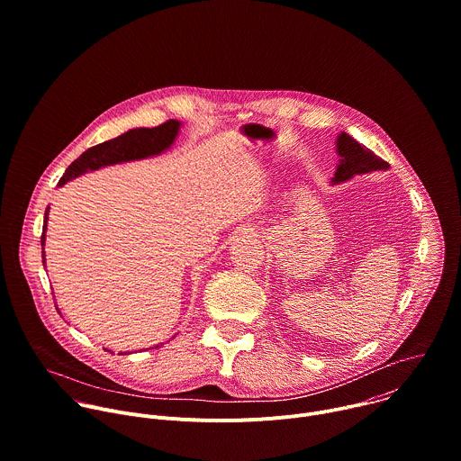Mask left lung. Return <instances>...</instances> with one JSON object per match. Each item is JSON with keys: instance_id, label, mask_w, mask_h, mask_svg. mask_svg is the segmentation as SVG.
Wrapping results in <instances>:
<instances>
[{"instance_id": "obj_1", "label": "left lung", "mask_w": 461, "mask_h": 461, "mask_svg": "<svg viewBox=\"0 0 461 461\" xmlns=\"http://www.w3.org/2000/svg\"><path fill=\"white\" fill-rule=\"evenodd\" d=\"M335 144H337V153L340 159H339L331 185L346 183L355 176L389 170V165L385 161H382L369 148L362 146L357 139H353L346 131L339 133Z\"/></svg>"}]
</instances>
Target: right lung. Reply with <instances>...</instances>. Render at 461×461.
<instances>
[{
  "label": "right lung",
  "instance_id": "add662e5",
  "mask_svg": "<svg viewBox=\"0 0 461 461\" xmlns=\"http://www.w3.org/2000/svg\"><path fill=\"white\" fill-rule=\"evenodd\" d=\"M181 126H183L181 121L170 119V121H167V122H163L156 128H133V130H128V131L121 133L115 139L104 140L97 146H92L85 153H81V156L67 168V172L59 179L58 186H63L68 181H72V179H76L83 174L95 172V170L104 168V167L161 156V153H165L167 149L172 148V144L176 142V139L181 131ZM49 212H50V206H47L45 219H43V235H41L43 266L47 264L45 262V239H47ZM56 310L59 313V308H56Z\"/></svg>",
  "mask_w": 461,
  "mask_h": 461
}]
</instances>
